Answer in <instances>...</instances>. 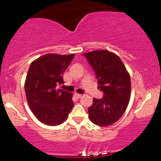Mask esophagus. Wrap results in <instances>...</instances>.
<instances>
[{
  "mask_svg": "<svg viewBox=\"0 0 161 161\" xmlns=\"http://www.w3.org/2000/svg\"><path fill=\"white\" fill-rule=\"evenodd\" d=\"M82 95H81V94H77V93L75 94V97H76L77 99H79L80 97H82Z\"/></svg>",
  "mask_w": 161,
  "mask_h": 161,
  "instance_id": "obj_1",
  "label": "esophagus"
}]
</instances>
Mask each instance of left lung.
I'll use <instances>...</instances> for the list:
<instances>
[{"instance_id":"left-lung-1","label":"left lung","mask_w":161,"mask_h":161,"mask_svg":"<svg viewBox=\"0 0 161 161\" xmlns=\"http://www.w3.org/2000/svg\"><path fill=\"white\" fill-rule=\"evenodd\" d=\"M95 71L101 99L93 98L88 109L92 123L108 126L119 120L128 106L131 95L130 75L116 53L98 50L83 53Z\"/></svg>"}]
</instances>
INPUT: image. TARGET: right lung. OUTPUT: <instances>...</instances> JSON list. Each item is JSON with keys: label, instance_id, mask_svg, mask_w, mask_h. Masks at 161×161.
I'll return each mask as SVG.
<instances>
[{"label": "right lung", "instance_id": "right-lung-1", "mask_svg": "<svg viewBox=\"0 0 161 161\" xmlns=\"http://www.w3.org/2000/svg\"><path fill=\"white\" fill-rule=\"evenodd\" d=\"M73 53H47L32 62L25 82L27 102L37 119L47 125H57L67 119L73 108V94L58 89L64 83L63 74Z\"/></svg>", "mask_w": 161, "mask_h": 161}]
</instances>
